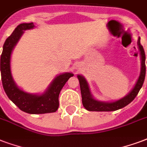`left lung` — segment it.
I'll use <instances>...</instances> for the list:
<instances>
[{
	"label": "left lung",
	"mask_w": 147,
	"mask_h": 147,
	"mask_svg": "<svg viewBox=\"0 0 147 147\" xmlns=\"http://www.w3.org/2000/svg\"><path fill=\"white\" fill-rule=\"evenodd\" d=\"M138 47L140 49L141 58V71L140 77L138 78L137 81L136 83L134 88L127 95L125 96L124 98L118 100V101H112V102H105V101H100L96 100L93 98L92 94H90V88L88 86L86 79L81 75H78V78L80 82V92L82 96V103L84 107L88 111H116L118 109H122L127 105L132 102L139 91L142 88L143 84L146 76V56L145 52L143 49V46L140 44V38L139 37L137 42Z\"/></svg>",
	"instance_id": "left-lung-1"
}]
</instances>
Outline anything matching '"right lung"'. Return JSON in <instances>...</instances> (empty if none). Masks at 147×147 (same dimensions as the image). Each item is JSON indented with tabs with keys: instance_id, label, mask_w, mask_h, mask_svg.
<instances>
[{
	"instance_id": "1",
	"label": "right lung",
	"mask_w": 147,
	"mask_h": 147,
	"mask_svg": "<svg viewBox=\"0 0 147 147\" xmlns=\"http://www.w3.org/2000/svg\"><path fill=\"white\" fill-rule=\"evenodd\" d=\"M35 27L32 22L18 25L7 38L1 56V74L3 88L11 101L22 111L28 114H45L55 112L59 108V94L63 87L74 76L72 73H64L54 78L47 90L42 94H33L21 90L15 83L11 71V56L15 46L24 31Z\"/></svg>"
}]
</instances>
